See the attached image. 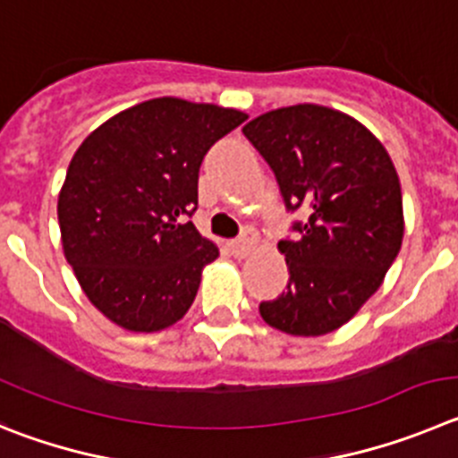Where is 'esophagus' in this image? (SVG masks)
Here are the masks:
<instances>
[{
  "label": "esophagus",
  "mask_w": 458,
  "mask_h": 458,
  "mask_svg": "<svg viewBox=\"0 0 458 458\" xmlns=\"http://www.w3.org/2000/svg\"><path fill=\"white\" fill-rule=\"evenodd\" d=\"M228 246H230V253H233L234 258H246V255L250 253V249H253V239L239 237V239H233Z\"/></svg>",
  "instance_id": "1"
}]
</instances>
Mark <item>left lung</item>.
<instances>
[{
	"label": "left lung",
	"instance_id": "1",
	"mask_svg": "<svg viewBox=\"0 0 458 458\" xmlns=\"http://www.w3.org/2000/svg\"><path fill=\"white\" fill-rule=\"evenodd\" d=\"M244 137L274 171L294 239L285 253L287 292L259 303L269 327L315 337L347 324L381 287L403 237L402 187L393 159L365 125L342 111L294 105L267 111Z\"/></svg>",
	"mask_w": 458,
	"mask_h": 458
}]
</instances>
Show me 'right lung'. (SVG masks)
<instances>
[{
  "instance_id": "right-lung-1",
  "label": "right lung",
  "mask_w": 458,
  "mask_h": 458,
  "mask_svg": "<svg viewBox=\"0 0 458 458\" xmlns=\"http://www.w3.org/2000/svg\"><path fill=\"white\" fill-rule=\"evenodd\" d=\"M246 114L155 98L90 131L59 193L61 244L89 301L127 331L182 319L219 249L191 221L209 148Z\"/></svg>"
}]
</instances>
